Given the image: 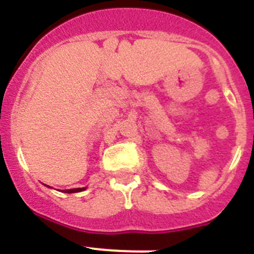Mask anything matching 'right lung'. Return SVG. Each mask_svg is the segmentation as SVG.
<instances>
[{
    "mask_svg": "<svg viewBox=\"0 0 254 254\" xmlns=\"http://www.w3.org/2000/svg\"><path fill=\"white\" fill-rule=\"evenodd\" d=\"M81 190H84V188H73V190H67L66 192H68V193H73V192H81Z\"/></svg>",
    "mask_w": 254,
    "mask_h": 254,
    "instance_id": "add662e5",
    "label": "right lung"
}]
</instances>
